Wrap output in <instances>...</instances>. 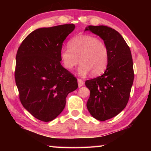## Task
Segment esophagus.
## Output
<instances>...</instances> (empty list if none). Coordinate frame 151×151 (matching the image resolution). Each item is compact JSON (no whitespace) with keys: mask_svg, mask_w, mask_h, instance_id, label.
<instances>
[{"mask_svg":"<svg viewBox=\"0 0 151 151\" xmlns=\"http://www.w3.org/2000/svg\"><path fill=\"white\" fill-rule=\"evenodd\" d=\"M77 81H78V85L79 87H81V86L84 85V81H83V80H82V79L78 78Z\"/></svg>","mask_w":151,"mask_h":151,"instance_id":"esophagus-1","label":"esophagus"}]
</instances>
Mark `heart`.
<instances>
[{
    "mask_svg": "<svg viewBox=\"0 0 151 151\" xmlns=\"http://www.w3.org/2000/svg\"><path fill=\"white\" fill-rule=\"evenodd\" d=\"M68 47L63 48L60 57L65 68L71 70L81 63L78 68L80 75L91 72L93 76L103 73L109 62V50L105 43L91 35H78L68 42Z\"/></svg>",
    "mask_w": 151,
    "mask_h": 151,
    "instance_id": "b5f03b06",
    "label": "heart"
}]
</instances>
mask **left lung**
I'll list each match as a JSON object with an SVG mask.
<instances>
[{
  "instance_id": "1",
  "label": "left lung",
  "mask_w": 151,
  "mask_h": 151,
  "mask_svg": "<svg viewBox=\"0 0 151 151\" xmlns=\"http://www.w3.org/2000/svg\"><path fill=\"white\" fill-rule=\"evenodd\" d=\"M86 30L99 36L109 50L103 75L85 82L91 92L88 111L94 119L104 121L116 116L127 106L134 80L133 63L129 47L116 30L103 25H91Z\"/></svg>"
}]
</instances>
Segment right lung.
I'll return each mask as SVG.
<instances>
[{"label": "right lung", "mask_w": 151, "mask_h": 151, "mask_svg": "<svg viewBox=\"0 0 151 151\" xmlns=\"http://www.w3.org/2000/svg\"><path fill=\"white\" fill-rule=\"evenodd\" d=\"M73 24L40 28L25 38L16 56L15 81L22 106L36 119L49 122L65 109L76 78L61 65L63 42Z\"/></svg>", "instance_id": "add662e5"}]
</instances>
